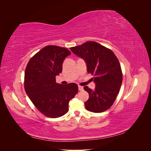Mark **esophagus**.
<instances>
[{
  "instance_id": "esophagus-1",
  "label": "esophagus",
  "mask_w": 151,
  "mask_h": 151,
  "mask_svg": "<svg viewBox=\"0 0 151 151\" xmlns=\"http://www.w3.org/2000/svg\"><path fill=\"white\" fill-rule=\"evenodd\" d=\"M78 88H79V91H83V86H78Z\"/></svg>"
}]
</instances>
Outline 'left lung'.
<instances>
[{"mask_svg": "<svg viewBox=\"0 0 151 151\" xmlns=\"http://www.w3.org/2000/svg\"><path fill=\"white\" fill-rule=\"evenodd\" d=\"M70 49L83 59L87 71L94 76V89L84 87L89 96L84 103L86 109L94 113L107 110L115 101L122 83V72L118 58L111 50L95 42H86Z\"/></svg>", "mask_w": 151, "mask_h": 151, "instance_id": "obj_1", "label": "left lung"}]
</instances>
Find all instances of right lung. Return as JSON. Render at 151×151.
Segmentation results:
<instances>
[{"mask_svg":"<svg viewBox=\"0 0 151 151\" xmlns=\"http://www.w3.org/2000/svg\"><path fill=\"white\" fill-rule=\"evenodd\" d=\"M71 53L68 49L53 45L42 48L32 57L24 73L27 95L43 115L50 118L63 116L68 111V103L78 92L75 83L62 85L55 77L62 71V64Z\"/></svg>","mask_w":151,"mask_h":151,"instance_id":"right-lung-1","label":"right lung"}]
</instances>
